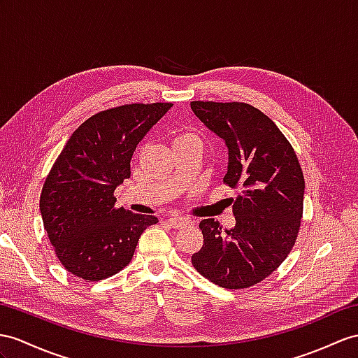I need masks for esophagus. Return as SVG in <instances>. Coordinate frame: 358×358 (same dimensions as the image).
I'll return each mask as SVG.
<instances>
[{"label": "esophagus", "mask_w": 358, "mask_h": 358, "mask_svg": "<svg viewBox=\"0 0 358 358\" xmlns=\"http://www.w3.org/2000/svg\"><path fill=\"white\" fill-rule=\"evenodd\" d=\"M167 222H169L171 228H176V229L184 228V226H188V224L193 223V220L187 219V217H171V219H169Z\"/></svg>", "instance_id": "1"}]
</instances>
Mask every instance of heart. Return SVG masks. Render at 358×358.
Returning a JSON list of instances; mask_svg holds the SVG:
<instances>
[{"label": "heart", "mask_w": 358, "mask_h": 358, "mask_svg": "<svg viewBox=\"0 0 358 358\" xmlns=\"http://www.w3.org/2000/svg\"><path fill=\"white\" fill-rule=\"evenodd\" d=\"M189 139H199V138H197L194 134L184 132V134H179V135L174 136V139H173V144H176V143H184V141H189Z\"/></svg>", "instance_id": "heart-1"}]
</instances>
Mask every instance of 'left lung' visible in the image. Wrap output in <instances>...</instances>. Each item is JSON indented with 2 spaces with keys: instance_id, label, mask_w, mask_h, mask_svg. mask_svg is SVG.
I'll return each mask as SVG.
<instances>
[{
  "instance_id": "8db88e82",
  "label": "left lung",
  "mask_w": 358,
  "mask_h": 358,
  "mask_svg": "<svg viewBox=\"0 0 358 358\" xmlns=\"http://www.w3.org/2000/svg\"><path fill=\"white\" fill-rule=\"evenodd\" d=\"M202 123L228 147L224 184L240 188L235 226L205 219L203 246L191 263L223 289L263 281L290 254L303 208V174L290 143L263 112L246 103L191 101Z\"/></svg>"
}]
</instances>
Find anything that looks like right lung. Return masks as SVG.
Listing matches in <instances>:
<instances>
[{
	"instance_id": "obj_1",
	"label": "right lung",
	"mask_w": 358,
	"mask_h": 358,
	"mask_svg": "<svg viewBox=\"0 0 358 358\" xmlns=\"http://www.w3.org/2000/svg\"><path fill=\"white\" fill-rule=\"evenodd\" d=\"M171 103H134L95 113L60 152L41 193V215L62 266L85 281L123 270L155 215L117 208L113 191L130 178L139 141Z\"/></svg>"
}]
</instances>
